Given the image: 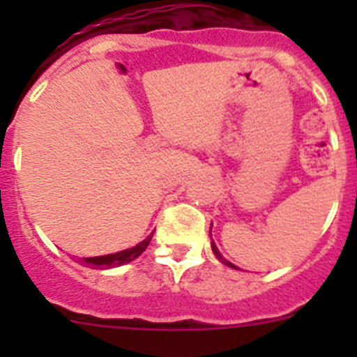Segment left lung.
Segmentation results:
<instances>
[{
  "instance_id": "obj_1",
  "label": "left lung",
  "mask_w": 357,
  "mask_h": 357,
  "mask_svg": "<svg viewBox=\"0 0 357 357\" xmlns=\"http://www.w3.org/2000/svg\"><path fill=\"white\" fill-rule=\"evenodd\" d=\"M212 250H214V254H215V257H218V259H219V261H221V262H222V264H226V266H229V268H233V269H238V268H236V266H235V264H233V262H229V261H226V259H225V257H222V255H221V252H219V248H218V247H215V245H214V242H212Z\"/></svg>"
}]
</instances>
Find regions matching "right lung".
Segmentation results:
<instances>
[{"label": "right lung", "mask_w": 357, "mask_h": 357, "mask_svg": "<svg viewBox=\"0 0 357 357\" xmlns=\"http://www.w3.org/2000/svg\"><path fill=\"white\" fill-rule=\"evenodd\" d=\"M152 235L146 236L142 243H138L136 247L132 248H126V250L117 252V254H109V255H100V257H84V264L93 266V268H102V269H109V268H115V266H122L128 264V262L135 261L138 255H142L145 252V248L149 247L150 240H152Z\"/></svg>", "instance_id": "right-lung-1"}]
</instances>
